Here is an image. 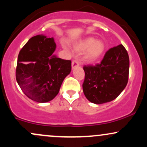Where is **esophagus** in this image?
<instances>
[{
	"instance_id": "34e87169",
	"label": "esophagus",
	"mask_w": 147,
	"mask_h": 147,
	"mask_svg": "<svg viewBox=\"0 0 147 147\" xmlns=\"http://www.w3.org/2000/svg\"><path fill=\"white\" fill-rule=\"evenodd\" d=\"M79 65H80V64H79L78 61L74 60L72 62V68H74V67H77V66H79Z\"/></svg>"
}]
</instances>
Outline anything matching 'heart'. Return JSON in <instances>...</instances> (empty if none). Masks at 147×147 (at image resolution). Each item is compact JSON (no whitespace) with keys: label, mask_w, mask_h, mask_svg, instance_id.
<instances>
[{"label":"heart","mask_w":147,"mask_h":147,"mask_svg":"<svg viewBox=\"0 0 147 147\" xmlns=\"http://www.w3.org/2000/svg\"><path fill=\"white\" fill-rule=\"evenodd\" d=\"M105 47V44L102 40H96L93 37H88L79 42L75 45V49L79 52L86 51L85 60L88 63H93L102 56Z\"/></svg>","instance_id":"heart-1"}]
</instances>
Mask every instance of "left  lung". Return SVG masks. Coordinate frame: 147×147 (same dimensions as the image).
Wrapping results in <instances>:
<instances>
[{"label": "left lung", "mask_w": 147, "mask_h": 147, "mask_svg": "<svg viewBox=\"0 0 147 147\" xmlns=\"http://www.w3.org/2000/svg\"><path fill=\"white\" fill-rule=\"evenodd\" d=\"M129 64L127 50L119 45L108 50L100 63L84 66L82 87L87 99L102 104L118 97L128 84Z\"/></svg>", "instance_id": "8db88e82"}]
</instances>
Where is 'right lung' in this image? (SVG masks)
Instances as JSON below:
<instances>
[{"mask_svg": "<svg viewBox=\"0 0 147 147\" xmlns=\"http://www.w3.org/2000/svg\"><path fill=\"white\" fill-rule=\"evenodd\" d=\"M55 49L54 38L38 35L29 39L19 53L16 80L24 94L35 102L54 99L70 73L71 61L52 56Z\"/></svg>", "mask_w": 147, "mask_h": 147, "instance_id": "add662e5", "label": "right lung"}]
</instances>
